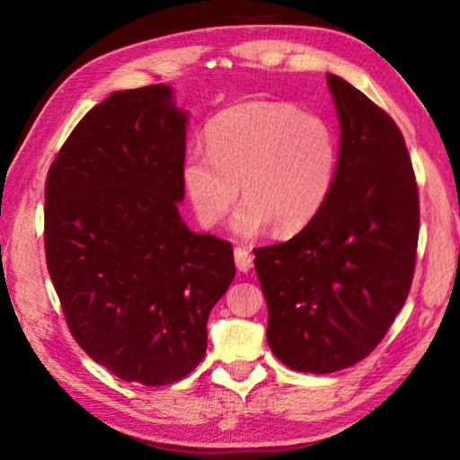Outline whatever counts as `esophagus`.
<instances>
[{"label":"esophagus","mask_w":460,"mask_h":460,"mask_svg":"<svg viewBox=\"0 0 460 460\" xmlns=\"http://www.w3.org/2000/svg\"><path fill=\"white\" fill-rule=\"evenodd\" d=\"M235 266L243 274H247L253 268V255L249 253L247 247H235Z\"/></svg>","instance_id":"34e87169"}]
</instances>
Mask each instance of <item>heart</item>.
<instances>
[{"label": "heart", "instance_id": "heart-1", "mask_svg": "<svg viewBox=\"0 0 460 460\" xmlns=\"http://www.w3.org/2000/svg\"><path fill=\"white\" fill-rule=\"evenodd\" d=\"M207 152L182 162V184L202 227L225 221L241 194L233 229L255 235L270 225L290 235L313 223L331 197L339 168L332 128L279 101H245L205 126Z\"/></svg>", "mask_w": 460, "mask_h": 460}]
</instances>
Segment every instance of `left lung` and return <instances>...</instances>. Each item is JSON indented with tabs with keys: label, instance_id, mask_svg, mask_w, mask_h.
<instances>
[{
	"label": "left lung",
	"instance_id": "left-lung-1",
	"mask_svg": "<svg viewBox=\"0 0 460 460\" xmlns=\"http://www.w3.org/2000/svg\"><path fill=\"white\" fill-rule=\"evenodd\" d=\"M326 83L341 126L331 197L298 235L253 249L268 345L305 373L351 367L379 345L408 298L420 227L402 131L345 79Z\"/></svg>",
	"mask_w": 460,
	"mask_h": 460
}]
</instances>
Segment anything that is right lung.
<instances>
[{"label": "right lung", "instance_id": "right-lung-1", "mask_svg": "<svg viewBox=\"0 0 460 460\" xmlns=\"http://www.w3.org/2000/svg\"><path fill=\"white\" fill-rule=\"evenodd\" d=\"M186 115L168 84L115 91L79 121L46 178V263L75 341L123 381L182 379L235 278L231 243L194 233Z\"/></svg>", "mask_w": 460, "mask_h": 460}]
</instances>
